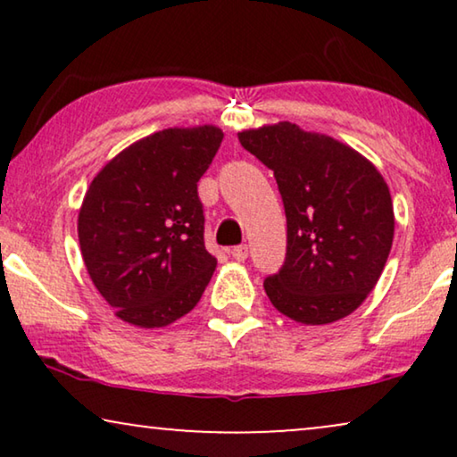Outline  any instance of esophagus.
Here are the masks:
<instances>
[{
	"label": "esophagus",
	"mask_w": 457,
	"mask_h": 457,
	"mask_svg": "<svg viewBox=\"0 0 457 457\" xmlns=\"http://www.w3.org/2000/svg\"><path fill=\"white\" fill-rule=\"evenodd\" d=\"M228 253L233 255V258H235L237 262H243V260H247V245H237V247L230 249Z\"/></svg>",
	"instance_id": "1"
}]
</instances>
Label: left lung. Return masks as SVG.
Returning a JSON list of instances; mask_svg holds the SVG:
<instances>
[{"label":"left lung","instance_id":"1","mask_svg":"<svg viewBox=\"0 0 457 457\" xmlns=\"http://www.w3.org/2000/svg\"><path fill=\"white\" fill-rule=\"evenodd\" d=\"M270 168L287 216V258L264 280L280 314L328 324L358 310L393 245V202L385 179L345 143L278 122L239 133Z\"/></svg>","mask_w":457,"mask_h":457}]
</instances>
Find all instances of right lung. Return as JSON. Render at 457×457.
<instances>
[{
    "label": "right lung",
    "instance_id": "1",
    "mask_svg": "<svg viewBox=\"0 0 457 457\" xmlns=\"http://www.w3.org/2000/svg\"><path fill=\"white\" fill-rule=\"evenodd\" d=\"M212 124L164 129L112 158L79 212L87 272L120 320L172 324L195 308L216 270L204 243L197 180L222 143Z\"/></svg>",
    "mask_w": 457,
    "mask_h": 457
}]
</instances>
